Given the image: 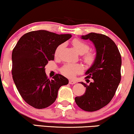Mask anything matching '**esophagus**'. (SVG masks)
<instances>
[{"instance_id":"34e87169","label":"esophagus","mask_w":134,"mask_h":134,"mask_svg":"<svg viewBox=\"0 0 134 134\" xmlns=\"http://www.w3.org/2000/svg\"><path fill=\"white\" fill-rule=\"evenodd\" d=\"M69 83H70V84H75V83H76V82L74 81V80H69Z\"/></svg>"}]
</instances>
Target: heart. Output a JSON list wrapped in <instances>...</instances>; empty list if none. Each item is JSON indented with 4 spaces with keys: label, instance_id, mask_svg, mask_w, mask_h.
<instances>
[{
    "label": "heart",
    "instance_id": "obj_1",
    "mask_svg": "<svg viewBox=\"0 0 134 134\" xmlns=\"http://www.w3.org/2000/svg\"><path fill=\"white\" fill-rule=\"evenodd\" d=\"M72 46L77 52L80 54H83V60L87 65H92L94 64L97 59L96 53L93 52L88 51L90 49V46L87 43L79 39H74L72 42ZM63 47L62 44L59 45L56 48L55 51V56L59 55L60 50ZM82 71V67L79 64H67L64 65L60 69V72L65 76L72 78L77 74Z\"/></svg>",
    "mask_w": 134,
    "mask_h": 134
}]
</instances>
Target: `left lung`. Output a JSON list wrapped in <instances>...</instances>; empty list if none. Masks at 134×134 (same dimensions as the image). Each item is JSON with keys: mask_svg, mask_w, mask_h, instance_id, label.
Returning a JSON list of instances; mask_svg holds the SVG:
<instances>
[{"mask_svg": "<svg viewBox=\"0 0 134 134\" xmlns=\"http://www.w3.org/2000/svg\"><path fill=\"white\" fill-rule=\"evenodd\" d=\"M82 38L94 43L97 59L85 73L87 82L90 83L81 82L86 91L82 96L76 97L75 101L82 110L93 112L107 105L115 94L121 80L122 59L115 42L107 35L92 32ZM89 78L92 79L91 83Z\"/></svg>", "mask_w": 134, "mask_h": 134, "instance_id": "8db88e82", "label": "left lung"}]
</instances>
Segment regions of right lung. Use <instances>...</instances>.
I'll list each match as a JSON object with an SVG mask.
<instances>
[{
	"instance_id": "obj_1",
	"label": "right lung",
	"mask_w": 134,
	"mask_h": 134,
	"mask_svg": "<svg viewBox=\"0 0 134 134\" xmlns=\"http://www.w3.org/2000/svg\"><path fill=\"white\" fill-rule=\"evenodd\" d=\"M71 37L45 30L32 31L22 35L13 49V80L22 99L32 107H49L57 99L59 88L68 84V79L59 74L50 80L45 67L54 60L57 46Z\"/></svg>"
}]
</instances>
